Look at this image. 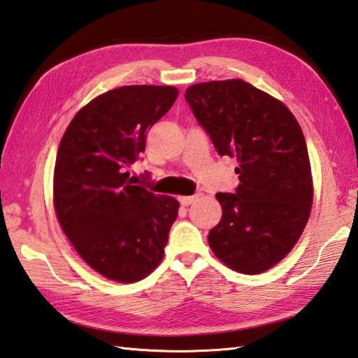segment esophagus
Listing matches in <instances>:
<instances>
[{
    "label": "esophagus",
    "mask_w": 358,
    "mask_h": 358,
    "mask_svg": "<svg viewBox=\"0 0 358 358\" xmlns=\"http://www.w3.org/2000/svg\"><path fill=\"white\" fill-rule=\"evenodd\" d=\"M196 199H199V195H181L178 196V201L181 206H189V204H192Z\"/></svg>",
    "instance_id": "esophagus-1"
}]
</instances>
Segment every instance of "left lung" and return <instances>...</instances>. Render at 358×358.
<instances>
[{"instance_id": "obj_1", "label": "left lung", "mask_w": 358, "mask_h": 358, "mask_svg": "<svg viewBox=\"0 0 358 358\" xmlns=\"http://www.w3.org/2000/svg\"><path fill=\"white\" fill-rule=\"evenodd\" d=\"M185 98L218 154L238 162L235 194L215 195L223 215L209 246L234 271H268L291 252L313 208L301 127L283 103L243 80L200 83Z\"/></svg>"}]
</instances>
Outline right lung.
Instances as JSON below:
<instances>
[{
	"label": "right lung",
	"mask_w": 358,
	"mask_h": 358,
	"mask_svg": "<svg viewBox=\"0 0 358 358\" xmlns=\"http://www.w3.org/2000/svg\"><path fill=\"white\" fill-rule=\"evenodd\" d=\"M178 96L172 86H123L78 110L59 143L53 204L78 255L103 277L134 283L163 260L180 203L132 185L126 169Z\"/></svg>",
	"instance_id": "obj_1"
}]
</instances>
